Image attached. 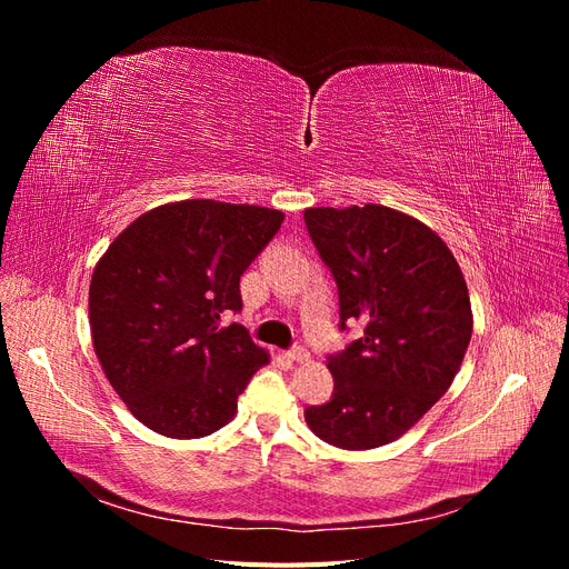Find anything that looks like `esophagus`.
<instances>
[{
	"instance_id": "1",
	"label": "esophagus",
	"mask_w": 569,
	"mask_h": 569,
	"mask_svg": "<svg viewBox=\"0 0 569 569\" xmlns=\"http://www.w3.org/2000/svg\"><path fill=\"white\" fill-rule=\"evenodd\" d=\"M289 358L295 360V363H308V360H311V353H308L303 347H297L289 351Z\"/></svg>"
}]
</instances>
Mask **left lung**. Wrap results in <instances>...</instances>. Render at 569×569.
Returning a JSON list of instances; mask_svg holds the SVG:
<instances>
[{
    "instance_id": "obj_1",
    "label": "left lung",
    "mask_w": 569,
    "mask_h": 569,
    "mask_svg": "<svg viewBox=\"0 0 569 569\" xmlns=\"http://www.w3.org/2000/svg\"><path fill=\"white\" fill-rule=\"evenodd\" d=\"M303 220L337 280L341 327L363 325V337L327 358L332 401L303 418L337 449H377L453 385L472 337L468 284L443 239L389 206H318Z\"/></svg>"
}]
</instances>
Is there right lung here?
Returning <instances> with one entry per match:
<instances>
[{"instance_id": "1", "label": "right lung", "mask_w": 569, "mask_h": 569, "mask_svg": "<svg viewBox=\"0 0 569 569\" xmlns=\"http://www.w3.org/2000/svg\"><path fill=\"white\" fill-rule=\"evenodd\" d=\"M284 213L251 203L184 199L134 218L99 258L90 330L107 380L144 427L199 439L237 416L251 375L270 363L242 325L239 278Z\"/></svg>"}]
</instances>
